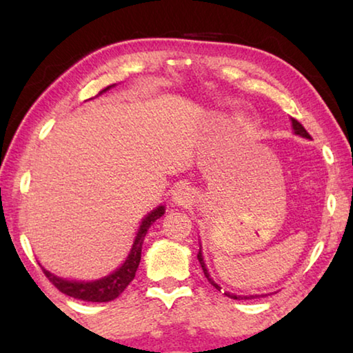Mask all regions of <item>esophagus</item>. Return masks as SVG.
Wrapping results in <instances>:
<instances>
[{
    "label": "esophagus",
    "instance_id": "1",
    "mask_svg": "<svg viewBox=\"0 0 353 353\" xmlns=\"http://www.w3.org/2000/svg\"><path fill=\"white\" fill-rule=\"evenodd\" d=\"M191 198H193V196H191V191L187 185H179V187L172 190L171 193V202L179 207L188 205L191 202Z\"/></svg>",
    "mask_w": 353,
    "mask_h": 353
}]
</instances>
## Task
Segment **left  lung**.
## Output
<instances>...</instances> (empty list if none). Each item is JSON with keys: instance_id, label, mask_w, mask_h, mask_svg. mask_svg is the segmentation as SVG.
<instances>
[{"instance_id": "8db88e82", "label": "left lung", "mask_w": 353, "mask_h": 353, "mask_svg": "<svg viewBox=\"0 0 353 353\" xmlns=\"http://www.w3.org/2000/svg\"><path fill=\"white\" fill-rule=\"evenodd\" d=\"M291 126H292V130H294V134L296 135H299V137H302V139H312V137L308 135V132L305 129H303V126L299 121H296L294 118H291ZM198 260H199V263H201V268H202V271H204V276L207 277V280L208 282H210L214 288H216L218 291H221V286L214 282V280L212 279V276H210V272H208V270H207V265H205V261H204V255H202V246H201V243H199V252H198ZM224 294L227 296V297H230V299H236V301H246V299H255V297H259V294H249V296H243V294H234V292H229V291H224ZM261 296H265V294H261Z\"/></svg>"}]
</instances>
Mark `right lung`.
Here are the masks:
<instances>
[{
    "mask_svg": "<svg viewBox=\"0 0 353 353\" xmlns=\"http://www.w3.org/2000/svg\"><path fill=\"white\" fill-rule=\"evenodd\" d=\"M115 85L117 83L109 85L101 93L110 90V88ZM165 210H166L165 205L160 204L141 219L140 227L139 230H137L134 243L132 246H130L126 260H124L115 271H112L104 277L97 279V280H68V279L59 277L51 271L45 270L40 263L39 265L41 266V270H43L45 276L50 279V282H52V285H54L59 291H62L63 294L79 299V301H85V302H110L121 294V292L126 290V286L134 280L135 272L139 270V265H140L141 248H143V241H145V236L148 234V229L159 218L163 216Z\"/></svg>",
    "mask_w": 353,
    "mask_h": 353,
    "instance_id": "1",
    "label": "right lung"
}]
</instances>
